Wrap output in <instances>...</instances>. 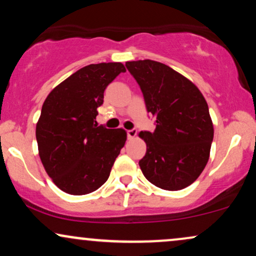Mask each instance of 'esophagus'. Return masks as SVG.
<instances>
[{
    "instance_id": "obj_1",
    "label": "esophagus",
    "mask_w": 256,
    "mask_h": 256,
    "mask_svg": "<svg viewBox=\"0 0 256 256\" xmlns=\"http://www.w3.org/2000/svg\"><path fill=\"white\" fill-rule=\"evenodd\" d=\"M137 136V130L136 128H132V130L128 131V140H134V137Z\"/></svg>"
}]
</instances>
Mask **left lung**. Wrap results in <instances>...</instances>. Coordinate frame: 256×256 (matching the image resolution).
Instances as JSON below:
<instances>
[{
  "mask_svg": "<svg viewBox=\"0 0 256 256\" xmlns=\"http://www.w3.org/2000/svg\"><path fill=\"white\" fill-rule=\"evenodd\" d=\"M144 95L146 110L156 119L154 132L142 131L146 154L140 161L144 176L166 190L193 184L210 158L214 124L198 87L160 62H126Z\"/></svg>",
  "mask_w": 256,
  "mask_h": 256,
  "instance_id": "8db88e82",
  "label": "left lung"
}]
</instances>
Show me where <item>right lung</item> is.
I'll return each instance as SVG.
<instances>
[{"label": "right lung", "mask_w": 256, "mask_h": 256, "mask_svg": "<svg viewBox=\"0 0 256 256\" xmlns=\"http://www.w3.org/2000/svg\"><path fill=\"white\" fill-rule=\"evenodd\" d=\"M125 72L118 62L90 64L56 86L42 104L36 126L39 156L54 184L68 194L100 188L125 146L124 128L95 122L104 89Z\"/></svg>", "instance_id": "add662e5"}]
</instances>
